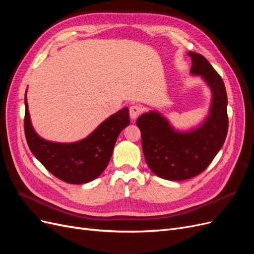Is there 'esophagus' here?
<instances>
[{
  "label": "esophagus",
  "mask_w": 254,
  "mask_h": 254,
  "mask_svg": "<svg viewBox=\"0 0 254 254\" xmlns=\"http://www.w3.org/2000/svg\"><path fill=\"white\" fill-rule=\"evenodd\" d=\"M142 113V107L139 105H132L131 107L129 108V114H130V118L132 120H136L139 118V115Z\"/></svg>",
  "instance_id": "1"
}]
</instances>
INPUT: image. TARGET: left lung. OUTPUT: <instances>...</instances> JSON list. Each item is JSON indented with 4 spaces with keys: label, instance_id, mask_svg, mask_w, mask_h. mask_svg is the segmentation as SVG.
Wrapping results in <instances>:
<instances>
[{
    "label": "left lung",
    "instance_id": "1",
    "mask_svg": "<svg viewBox=\"0 0 254 254\" xmlns=\"http://www.w3.org/2000/svg\"><path fill=\"white\" fill-rule=\"evenodd\" d=\"M190 74L198 75L212 92L209 115L198 127L179 131L158 111L137 118L142 148L150 171L160 178L181 181L201 174L217 155L228 132L225 83L202 55L190 52Z\"/></svg>",
    "mask_w": 254,
    "mask_h": 254
}]
</instances>
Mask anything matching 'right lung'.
<instances>
[{
	"label": "right lung",
	"instance_id": "1",
	"mask_svg": "<svg viewBox=\"0 0 254 254\" xmlns=\"http://www.w3.org/2000/svg\"><path fill=\"white\" fill-rule=\"evenodd\" d=\"M24 102V131L30 151L51 174L66 183L82 184L101 176L111 159L119 134L130 123L129 110L125 107L110 115L80 141L51 142L35 131L30 122L26 92Z\"/></svg>",
	"mask_w": 254,
	"mask_h": 254
}]
</instances>
